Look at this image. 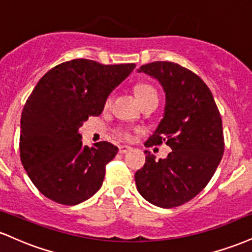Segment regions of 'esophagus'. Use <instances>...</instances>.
I'll use <instances>...</instances> for the list:
<instances>
[{"instance_id":"esophagus-1","label":"esophagus","mask_w":252,"mask_h":252,"mask_svg":"<svg viewBox=\"0 0 252 252\" xmlns=\"http://www.w3.org/2000/svg\"><path fill=\"white\" fill-rule=\"evenodd\" d=\"M131 149L129 146H120V153L121 154H126V153H128L129 150Z\"/></svg>"}]
</instances>
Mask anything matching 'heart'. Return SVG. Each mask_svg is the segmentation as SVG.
<instances>
[{"label":"heart","instance_id":"heart-1","mask_svg":"<svg viewBox=\"0 0 252 252\" xmlns=\"http://www.w3.org/2000/svg\"><path fill=\"white\" fill-rule=\"evenodd\" d=\"M135 94H136V97H137V99L140 100L144 97L150 96V94H156V92L154 88H153L152 85H149V84H138V85L135 88ZM110 103H111V98L109 97L108 99H106L105 105L106 106L110 105ZM116 134L118 137L124 138V140H129L130 138V132L126 129H118Z\"/></svg>","mask_w":252,"mask_h":252}]
</instances>
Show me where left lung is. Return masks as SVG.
<instances>
[{"label": "left lung", "instance_id": "obj_1", "mask_svg": "<svg viewBox=\"0 0 252 252\" xmlns=\"http://www.w3.org/2000/svg\"><path fill=\"white\" fill-rule=\"evenodd\" d=\"M137 71L158 80L166 94L163 118L144 146L164 142L172 152L155 161L146 150L136 186L150 204L172 209L199 194L215 174L224 154L221 117L206 84L179 63L154 62Z\"/></svg>", "mask_w": 252, "mask_h": 252}]
</instances>
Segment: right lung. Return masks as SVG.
I'll use <instances>...</instances> for the list:
<instances>
[{
    "instance_id": "right-lung-1",
    "label": "right lung",
    "mask_w": 252,
    "mask_h": 252,
    "mask_svg": "<svg viewBox=\"0 0 252 252\" xmlns=\"http://www.w3.org/2000/svg\"><path fill=\"white\" fill-rule=\"evenodd\" d=\"M135 67L73 59L37 82L22 110L20 158L32 182L48 199L72 206L102 187L106 163L118 148L106 141L83 146L78 130L89 116L102 114L112 90Z\"/></svg>"
}]
</instances>
